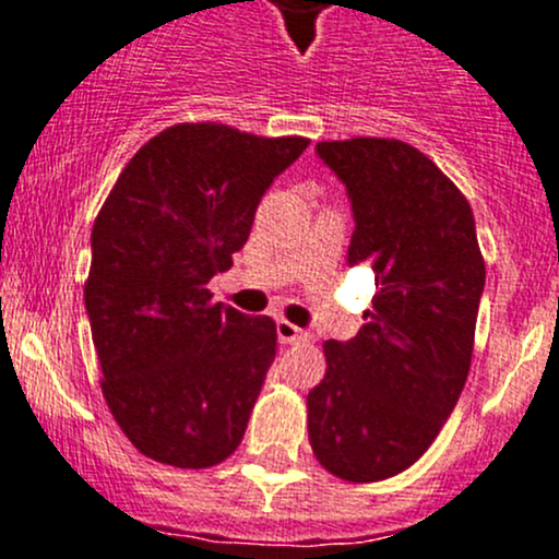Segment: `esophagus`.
<instances>
[{
  "label": "esophagus",
  "instance_id": "34e87169",
  "mask_svg": "<svg viewBox=\"0 0 559 559\" xmlns=\"http://www.w3.org/2000/svg\"><path fill=\"white\" fill-rule=\"evenodd\" d=\"M277 338L280 344H296V342H304L307 333H304L298 325H293L290 320H277Z\"/></svg>",
  "mask_w": 559,
  "mask_h": 559
}]
</instances>
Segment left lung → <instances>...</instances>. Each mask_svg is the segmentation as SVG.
<instances>
[{"label":"left lung","mask_w":559,"mask_h":559,"mask_svg":"<svg viewBox=\"0 0 559 559\" xmlns=\"http://www.w3.org/2000/svg\"><path fill=\"white\" fill-rule=\"evenodd\" d=\"M318 153L353 199L349 263H368L379 290L353 342L322 344L309 444L328 474L364 485L417 463L457 404L485 258L468 199L417 147L353 136L318 142Z\"/></svg>","instance_id":"1"}]
</instances>
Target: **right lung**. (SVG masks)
<instances>
[{"label":"right lung","mask_w":559,"mask_h":559,"mask_svg":"<svg viewBox=\"0 0 559 559\" xmlns=\"http://www.w3.org/2000/svg\"><path fill=\"white\" fill-rule=\"evenodd\" d=\"M307 136L177 123L120 171L91 231L85 309L102 393L126 439L175 468H210L241 444L277 355L272 318L212 301L263 193Z\"/></svg>","instance_id":"obj_1"}]
</instances>
